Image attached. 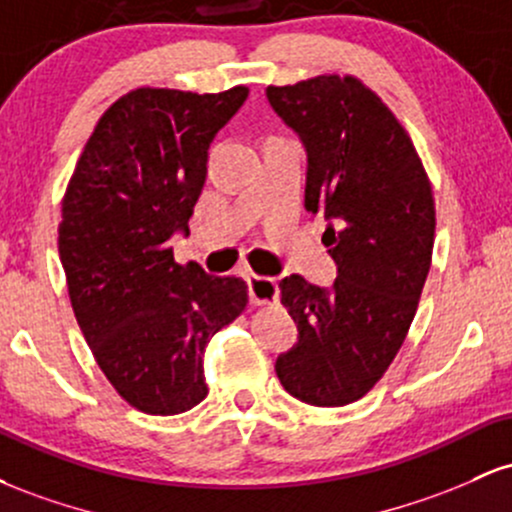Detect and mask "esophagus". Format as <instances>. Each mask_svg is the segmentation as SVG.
<instances>
[{
  "instance_id": "esophagus-1",
  "label": "esophagus",
  "mask_w": 512,
  "mask_h": 512,
  "mask_svg": "<svg viewBox=\"0 0 512 512\" xmlns=\"http://www.w3.org/2000/svg\"><path fill=\"white\" fill-rule=\"evenodd\" d=\"M248 286H250V301L252 303L272 305L279 301V281H276L274 276L250 274Z\"/></svg>"
}]
</instances>
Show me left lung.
<instances>
[{
	"label": "left lung",
	"mask_w": 512,
	"mask_h": 512,
	"mask_svg": "<svg viewBox=\"0 0 512 512\" xmlns=\"http://www.w3.org/2000/svg\"><path fill=\"white\" fill-rule=\"evenodd\" d=\"M267 101L301 139L305 209L325 216L337 264L327 289L298 274L279 281L298 342L274 368L301 402L344 407L383 378L419 308L436 236L431 182L397 117L354 76L269 86Z\"/></svg>",
	"instance_id": "8db88e82"
}]
</instances>
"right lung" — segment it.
<instances>
[{"label":"right lung","instance_id":"obj_1","mask_svg":"<svg viewBox=\"0 0 512 512\" xmlns=\"http://www.w3.org/2000/svg\"><path fill=\"white\" fill-rule=\"evenodd\" d=\"M248 88H137L110 105L62 202L69 298L110 385L144 414L173 416L207 397L204 349L248 305L240 276L173 260L190 236L209 146Z\"/></svg>","mask_w":512,"mask_h":512}]
</instances>
